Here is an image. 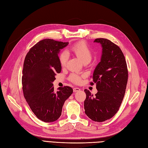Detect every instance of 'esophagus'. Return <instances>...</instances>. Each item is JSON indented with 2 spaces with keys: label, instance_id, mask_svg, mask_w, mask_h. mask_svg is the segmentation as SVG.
<instances>
[{
  "label": "esophagus",
  "instance_id": "obj_1",
  "mask_svg": "<svg viewBox=\"0 0 148 148\" xmlns=\"http://www.w3.org/2000/svg\"><path fill=\"white\" fill-rule=\"evenodd\" d=\"M80 91V88H79L78 87H75L73 88L74 92H77V91Z\"/></svg>",
  "mask_w": 148,
  "mask_h": 148
}]
</instances>
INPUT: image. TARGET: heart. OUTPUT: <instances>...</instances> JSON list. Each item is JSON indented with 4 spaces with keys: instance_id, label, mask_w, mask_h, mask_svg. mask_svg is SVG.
I'll use <instances>...</instances> for the list:
<instances>
[{
    "instance_id": "obj_1",
    "label": "heart",
    "mask_w": 148,
    "mask_h": 148,
    "mask_svg": "<svg viewBox=\"0 0 148 148\" xmlns=\"http://www.w3.org/2000/svg\"><path fill=\"white\" fill-rule=\"evenodd\" d=\"M70 51L75 54L83 62H90L92 58V51L85 42H80L75 43L70 48ZM58 60L61 66L66 65L68 61V55L65 51H62L58 55ZM70 80L75 83H78L81 80V76L77 73L71 74Z\"/></svg>"
}]
</instances>
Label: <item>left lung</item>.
Listing matches in <instances>:
<instances>
[{"instance_id": "1", "label": "left lung", "mask_w": 148, "mask_h": 148, "mask_svg": "<svg viewBox=\"0 0 148 148\" xmlns=\"http://www.w3.org/2000/svg\"><path fill=\"white\" fill-rule=\"evenodd\" d=\"M102 47L101 60L96 66L93 82L98 90L95 96L85 90L86 97L84 109L91 120L103 122L117 113L125 94L127 82V65L121 50L106 38H97Z\"/></svg>"}]
</instances>
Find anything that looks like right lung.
I'll use <instances>...</instances> for the list:
<instances>
[{"label": "right lung", "instance_id": "obj_1", "mask_svg": "<svg viewBox=\"0 0 148 148\" xmlns=\"http://www.w3.org/2000/svg\"><path fill=\"white\" fill-rule=\"evenodd\" d=\"M69 42L44 39L32 47L27 53L22 71V89L30 109L41 121L53 122L60 118L65 101L73 93L70 86L54 91L56 73L62 66L58 53Z\"/></svg>", "mask_w": 148, "mask_h": 148}]
</instances>
